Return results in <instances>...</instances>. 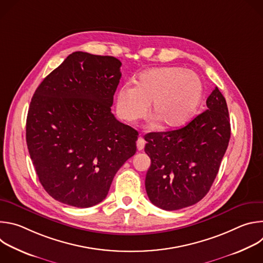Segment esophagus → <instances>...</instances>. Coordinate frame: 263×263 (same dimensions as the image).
<instances>
[{
    "label": "esophagus",
    "instance_id": "34e87169",
    "mask_svg": "<svg viewBox=\"0 0 263 263\" xmlns=\"http://www.w3.org/2000/svg\"><path fill=\"white\" fill-rule=\"evenodd\" d=\"M144 145H145L144 139L141 136H139L138 139H137V149H138V151H142V149L144 148Z\"/></svg>",
    "mask_w": 263,
    "mask_h": 263
}]
</instances>
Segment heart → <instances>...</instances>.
<instances>
[{
	"label": "heart",
	"instance_id": "obj_1",
	"mask_svg": "<svg viewBox=\"0 0 263 263\" xmlns=\"http://www.w3.org/2000/svg\"><path fill=\"white\" fill-rule=\"evenodd\" d=\"M202 98V81L193 70L156 67L141 72L136 86L126 84L120 88L117 110L124 121L133 123L145 118L152 103L153 115L163 127L178 128L194 118Z\"/></svg>",
	"mask_w": 263,
	"mask_h": 263
}]
</instances>
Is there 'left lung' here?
Wrapping results in <instances>:
<instances>
[{
  "instance_id": "1",
  "label": "left lung",
  "mask_w": 263,
  "mask_h": 263,
  "mask_svg": "<svg viewBox=\"0 0 263 263\" xmlns=\"http://www.w3.org/2000/svg\"><path fill=\"white\" fill-rule=\"evenodd\" d=\"M206 105V111L185 127L144 136V152L151 158L145 191L161 209L178 210L198 203L218 173L231 135L229 112L217 87Z\"/></svg>"
}]
</instances>
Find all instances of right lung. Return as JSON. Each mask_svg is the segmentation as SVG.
I'll use <instances>...</instances> for the list:
<instances>
[{
    "instance_id": "add662e5",
    "label": "right lung",
    "mask_w": 263,
    "mask_h": 263,
    "mask_svg": "<svg viewBox=\"0 0 263 263\" xmlns=\"http://www.w3.org/2000/svg\"><path fill=\"white\" fill-rule=\"evenodd\" d=\"M121 65L112 56L73 52L32 97L27 145L40 182L56 201L78 208L99 204L136 153L138 132L111 114Z\"/></svg>"
}]
</instances>
